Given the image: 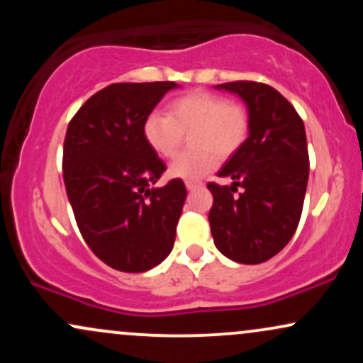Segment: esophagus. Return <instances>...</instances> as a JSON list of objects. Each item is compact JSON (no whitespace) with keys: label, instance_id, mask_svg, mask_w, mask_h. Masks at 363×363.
I'll return each mask as SVG.
<instances>
[{"label":"esophagus","instance_id":"obj_1","mask_svg":"<svg viewBox=\"0 0 363 363\" xmlns=\"http://www.w3.org/2000/svg\"><path fill=\"white\" fill-rule=\"evenodd\" d=\"M201 186H203L201 182H198V181H187V182H186V187H187V189H189V191H194L196 187H201Z\"/></svg>","mask_w":363,"mask_h":363}]
</instances>
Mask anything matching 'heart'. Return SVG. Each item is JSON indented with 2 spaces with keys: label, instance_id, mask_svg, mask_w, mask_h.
<instances>
[{
  "label": "heart",
  "instance_id": "1",
  "mask_svg": "<svg viewBox=\"0 0 363 363\" xmlns=\"http://www.w3.org/2000/svg\"><path fill=\"white\" fill-rule=\"evenodd\" d=\"M251 118L242 104L208 90H194L169 104V116L150 112L143 121V138L158 157L172 158L191 135L193 152L181 153L170 165V177L198 181L216 167L220 158L244 147Z\"/></svg>",
  "mask_w": 363,
  "mask_h": 363
}]
</instances>
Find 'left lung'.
<instances>
[{
    "label": "left lung",
    "mask_w": 363,
    "mask_h": 363,
    "mask_svg": "<svg viewBox=\"0 0 363 363\" xmlns=\"http://www.w3.org/2000/svg\"><path fill=\"white\" fill-rule=\"evenodd\" d=\"M216 89L247 104L251 128L244 147L218 172L232 186H206L213 194L211 235L228 259L259 264L290 242L301 222L309 179L306 128L295 107L266 83L228 82Z\"/></svg>",
    "instance_id": "8db88e82"
}]
</instances>
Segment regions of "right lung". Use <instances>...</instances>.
Returning a JSON list of instances; mask_svg holds the SVG:
<instances>
[{"instance_id":"obj_1","label":"right lung","mask_w":363,"mask_h":363,"mask_svg":"<svg viewBox=\"0 0 363 363\" xmlns=\"http://www.w3.org/2000/svg\"><path fill=\"white\" fill-rule=\"evenodd\" d=\"M174 82L112 83L69 121L62 179L80 234L111 268L143 273L169 256L186 201L172 179L153 184L165 164L143 138V121Z\"/></svg>"}]
</instances>
